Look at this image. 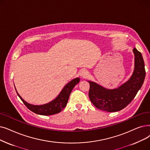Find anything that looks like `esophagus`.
Returning a JSON list of instances; mask_svg holds the SVG:
<instances>
[{
    "label": "esophagus",
    "instance_id": "1",
    "mask_svg": "<svg viewBox=\"0 0 150 150\" xmlns=\"http://www.w3.org/2000/svg\"><path fill=\"white\" fill-rule=\"evenodd\" d=\"M87 75H88V72H87L86 70H81L80 71V75L81 76V77L84 78V77L86 76Z\"/></svg>",
    "mask_w": 150,
    "mask_h": 150
}]
</instances>
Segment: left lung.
Wrapping results in <instances>:
<instances>
[{
  "label": "left lung",
  "mask_w": 150,
  "mask_h": 150,
  "mask_svg": "<svg viewBox=\"0 0 150 150\" xmlns=\"http://www.w3.org/2000/svg\"><path fill=\"white\" fill-rule=\"evenodd\" d=\"M133 52L135 56L134 72L129 80L118 88L109 89L88 81L90 100L98 109L108 112L120 111L131 102L141 88L145 78V64L140 52L135 48Z\"/></svg>",
  "instance_id": "obj_1"
}]
</instances>
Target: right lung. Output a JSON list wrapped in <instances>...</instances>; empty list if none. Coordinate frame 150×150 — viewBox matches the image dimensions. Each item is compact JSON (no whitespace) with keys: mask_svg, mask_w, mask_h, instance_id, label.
Returning a JSON list of instances; mask_svg holds the SVG:
<instances>
[{"mask_svg":"<svg viewBox=\"0 0 150 150\" xmlns=\"http://www.w3.org/2000/svg\"><path fill=\"white\" fill-rule=\"evenodd\" d=\"M79 82V78H76V79H73L64 87L59 94L57 96L55 99L48 103L41 105H34L26 102L19 96L17 91L16 93L24 105L32 112L40 115H52L61 112L66 106L71 91H72L76 84Z\"/></svg>","mask_w":150,"mask_h":150,"instance_id":"add662e5","label":"right lung"}]
</instances>
